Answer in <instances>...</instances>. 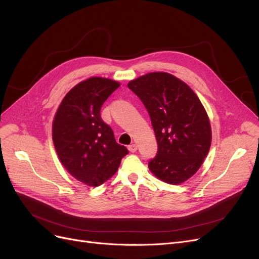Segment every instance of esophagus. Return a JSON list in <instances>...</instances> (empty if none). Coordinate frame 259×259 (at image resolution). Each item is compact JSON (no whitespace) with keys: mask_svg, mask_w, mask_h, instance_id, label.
Instances as JSON below:
<instances>
[{"mask_svg":"<svg viewBox=\"0 0 259 259\" xmlns=\"http://www.w3.org/2000/svg\"><path fill=\"white\" fill-rule=\"evenodd\" d=\"M128 149H129L130 152L134 153V152H137V150H138V146L135 145V144H132V145H130V146L128 147Z\"/></svg>","mask_w":259,"mask_h":259,"instance_id":"obj_1","label":"esophagus"}]
</instances>
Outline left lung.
I'll return each mask as SVG.
<instances>
[{
	"label": "left lung",
	"instance_id": "left-lung-1",
	"mask_svg": "<svg viewBox=\"0 0 259 259\" xmlns=\"http://www.w3.org/2000/svg\"><path fill=\"white\" fill-rule=\"evenodd\" d=\"M150 115L158 146L149 169L162 182L180 185L197 172L212 141L210 119L197 95L167 72H150L128 83Z\"/></svg>",
	"mask_w": 259,
	"mask_h": 259
}]
</instances>
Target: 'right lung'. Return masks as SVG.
<instances>
[{"instance_id": "add662e5", "label": "right lung", "mask_w": 259, "mask_h": 259, "mask_svg": "<svg viewBox=\"0 0 259 259\" xmlns=\"http://www.w3.org/2000/svg\"><path fill=\"white\" fill-rule=\"evenodd\" d=\"M120 84L93 76L69 90L52 122V140L60 161L75 180L98 187L116 173L128 154L112 129L103 121L101 108Z\"/></svg>"}]
</instances>
